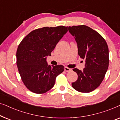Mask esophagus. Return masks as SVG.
<instances>
[{
	"mask_svg": "<svg viewBox=\"0 0 120 120\" xmlns=\"http://www.w3.org/2000/svg\"><path fill=\"white\" fill-rule=\"evenodd\" d=\"M64 70L67 72H70L71 70V69L68 68V67H64Z\"/></svg>",
	"mask_w": 120,
	"mask_h": 120,
	"instance_id": "obj_1",
	"label": "esophagus"
}]
</instances>
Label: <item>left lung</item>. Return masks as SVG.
Wrapping results in <instances>:
<instances>
[{
	"label": "left lung",
	"instance_id": "obj_1",
	"mask_svg": "<svg viewBox=\"0 0 120 120\" xmlns=\"http://www.w3.org/2000/svg\"><path fill=\"white\" fill-rule=\"evenodd\" d=\"M78 46V55L85 60L82 71L73 69L78 75L72 87L80 92L88 93L99 86L104 79L109 66V49L105 39L88 26L68 27Z\"/></svg>",
	"mask_w": 120,
	"mask_h": 120
}]
</instances>
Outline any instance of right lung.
Here are the masks:
<instances>
[{"label":"right lung","mask_w":120,"mask_h":120,"mask_svg":"<svg viewBox=\"0 0 120 120\" xmlns=\"http://www.w3.org/2000/svg\"><path fill=\"white\" fill-rule=\"evenodd\" d=\"M67 32L68 27L63 26L43 27L33 30L19 44L16 52L18 70L23 82L32 92L49 91L64 71L62 65H49L46 58Z\"/></svg>","instance_id":"obj_1"}]
</instances>
